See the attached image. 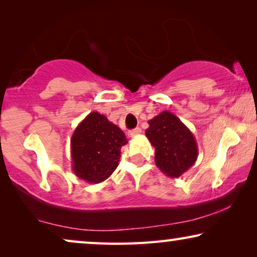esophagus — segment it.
Wrapping results in <instances>:
<instances>
[{
	"label": "esophagus",
	"mask_w": 257,
	"mask_h": 257,
	"mask_svg": "<svg viewBox=\"0 0 257 257\" xmlns=\"http://www.w3.org/2000/svg\"><path fill=\"white\" fill-rule=\"evenodd\" d=\"M140 133H142V130H140L139 127H137L135 130H131V131H128V137H130V138H133V137L138 136V135H140Z\"/></svg>",
	"instance_id": "esophagus-1"
}]
</instances>
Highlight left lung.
<instances>
[{"instance_id": "1", "label": "left lung", "mask_w": 257, "mask_h": 257, "mask_svg": "<svg viewBox=\"0 0 257 257\" xmlns=\"http://www.w3.org/2000/svg\"><path fill=\"white\" fill-rule=\"evenodd\" d=\"M146 137L156 149L157 167L168 178H179L198 159L196 140L187 126L170 111L149 120Z\"/></svg>"}]
</instances>
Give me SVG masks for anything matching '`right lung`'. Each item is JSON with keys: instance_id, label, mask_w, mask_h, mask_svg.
Returning a JSON list of instances; mask_svg holds the SVG:
<instances>
[{"instance_id": "obj_1", "label": "right lung", "mask_w": 257, "mask_h": 257, "mask_svg": "<svg viewBox=\"0 0 257 257\" xmlns=\"http://www.w3.org/2000/svg\"><path fill=\"white\" fill-rule=\"evenodd\" d=\"M125 133L99 112H91L71 137L72 171L89 184H99L118 166Z\"/></svg>"}]
</instances>
